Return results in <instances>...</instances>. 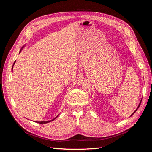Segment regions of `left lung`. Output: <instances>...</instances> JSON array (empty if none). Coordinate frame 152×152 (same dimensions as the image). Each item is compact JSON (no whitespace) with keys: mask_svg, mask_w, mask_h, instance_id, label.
<instances>
[{"mask_svg":"<svg viewBox=\"0 0 152 152\" xmlns=\"http://www.w3.org/2000/svg\"><path fill=\"white\" fill-rule=\"evenodd\" d=\"M141 102H140V103H139V105H138V107H137V108H136V110H135V111H134V112H133V113H132V115H131V116H132V115H133V114H134V113H135V112H136V111H137V109H138V108H139V107H140V104H141Z\"/></svg>","mask_w":152,"mask_h":152,"instance_id":"left-lung-1","label":"left lung"}]
</instances>
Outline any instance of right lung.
Returning <instances> with one entry per match:
<instances>
[{
	"mask_svg": "<svg viewBox=\"0 0 152 152\" xmlns=\"http://www.w3.org/2000/svg\"><path fill=\"white\" fill-rule=\"evenodd\" d=\"M23 48H22V49H23ZM22 49L20 50V51H21V50H22ZM15 62H16V61H15V63H14V64H13V65H12V66H14V65H15ZM12 68H13V66H12ZM57 117H58V116H57ZM56 118H53V120H50V121H42V122H37L39 123V124H45V123H48V122H51V121H54L55 118H56Z\"/></svg>",
	"mask_w": 152,
	"mask_h": 152,
	"instance_id": "add662e5",
	"label": "right lung"
}]
</instances>
